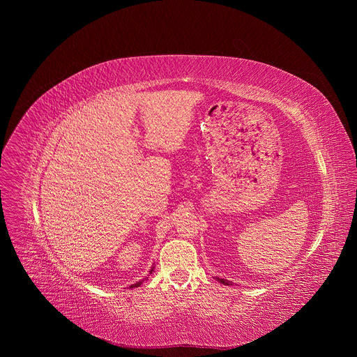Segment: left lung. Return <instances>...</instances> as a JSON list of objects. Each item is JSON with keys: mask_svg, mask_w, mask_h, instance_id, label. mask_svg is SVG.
Wrapping results in <instances>:
<instances>
[{"mask_svg": "<svg viewBox=\"0 0 357 357\" xmlns=\"http://www.w3.org/2000/svg\"><path fill=\"white\" fill-rule=\"evenodd\" d=\"M216 280L219 281V282H222L223 285H231V281H227V280H225V278H220V277H216Z\"/></svg>", "mask_w": 357, "mask_h": 357, "instance_id": "8db88e82", "label": "left lung"}]
</instances>
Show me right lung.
<instances>
[{
  "label": "right lung",
  "mask_w": 357,
  "mask_h": 357,
  "mask_svg": "<svg viewBox=\"0 0 357 357\" xmlns=\"http://www.w3.org/2000/svg\"><path fill=\"white\" fill-rule=\"evenodd\" d=\"M152 271H154V267H151V270H149V274H152ZM145 280H146V278H145ZM145 280H141V281H138V282L132 284L130 288H134V287H139V285L142 284V281H145Z\"/></svg>",
  "instance_id": "obj_1"
}]
</instances>
